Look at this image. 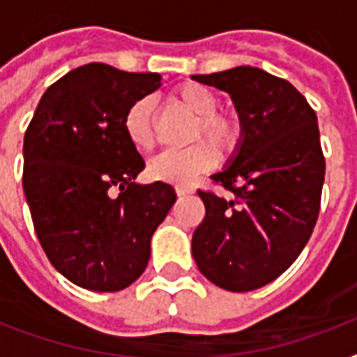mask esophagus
<instances>
[{"label": "esophagus", "instance_id": "34e87169", "mask_svg": "<svg viewBox=\"0 0 357 357\" xmlns=\"http://www.w3.org/2000/svg\"><path fill=\"white\" fill-rule=\"evenodd\" d=\"M192 192H195V190L190 189V187H183V185H178V187H176V195H178L179 198L192 195Z\"/></svg>", "mask_w": 357, "mask_h": 357}]
</instances>
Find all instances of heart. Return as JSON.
<instances>
[{
  "label": "heart",
  "instance_id": "b5f03b06",
  "mask_svg": "<svg viewBox=\"0 0 357 357\" xmlns=\"http://www.w3.org/2000/svg\"><path fill=\"white\" fill-rule=\"evenodd\" d=\"M174 102H178L190 114H195L190 139L200 140L206 137L209 142L222 151L231 153L241 140V123L235 116L218 114V96L211 89L198 83H185L172 92ZM126 137L137 150H150L155 144L153 129V102L150 98H140L126 111L123 116ZM217 165V151L207 142L185 148L167 150L153 157L148 165V172L153 179L174 185L192 183L200 174L211 170Z\"/></svg>",
  "mask_w": 357,
  "mask_h": 357
}]
</instances>
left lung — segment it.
Here are the masks:
<instances>
[{
    "instance_id": "1",
    "label": "left lung",
    "mask_w": 357,
    "mask_h": 357,
    "mask_svg": "<svg viewBox=\"0 0 357 357\" xmlns=\"http://www.w3.org/2000/svg\"><path fill=\"white\" fill-rule=\"evenodd\" d=\"M192 79L228 92L241 122L235 153L211 176L231 198L198 190L206 218L192 257L209 282L246 293L282 276L313 234L326 170L317 114L289 81L254 66Z\"/></svg>"
}]
</instances>
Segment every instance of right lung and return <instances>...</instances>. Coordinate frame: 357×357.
<instances>
[{
  "label": "right lung",
  "mask_w": 357,
  "mask_h": 357,
  "mask_svg": "<svg viewBox=\"0 0 357 357\" xmlns=\"http://www.w3.org/2000/svg\"><path fill=\"white\" fill-rule=\"evenodd\" d=\"M161 86L159 74L103 63L72 70L36 105L24 137V192L36 237L66 280L89 291L129 287L176 202L172 185L135 183L144 161L126 111Z\"/></svg>",
  "instance_id": "right-lung-1"
}]
</instances>
